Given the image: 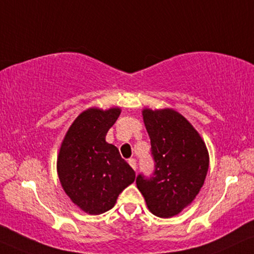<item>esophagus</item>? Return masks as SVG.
<instances>
[{"label": "esophagus", "instance_id": "obj_1", "mask_svg": "<svg viewBox=\"0 0 254 254\" xmlns=\"http://www.w3.org/2000/svg\"><path fill=\"white\" fill-rule=\"evenodd\" d=\"M127 163H129L131 168H132V169L134 170V171H136V169H137V162H136V159H134V158H130L129 160H127Z\"/></svg>", "mask_w": 254, "mask_h": 254}]
</instances>
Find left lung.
Here are the masks:
<instances>
[{"label": "left lung", "mask_w": 254, "mask_h": 254, "mask_svg": "<svg viewBox=\"0 0 254 254\" xmlns=\"http://www.w3.org/2000/svg\"><path fill=\"white\" fill-rule=\"evenodd\" d=\"M155 170L137 176L138 190L157 217L170 218L192 203L204 184L208 153L194 127L171 109L143 111Z\"/></svg>", "instance_id": "obj_1"}]
</instances>
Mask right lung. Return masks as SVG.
I'll return each instance as SVG.
<instances>
[{
  "label": "right lung",
  "mask_w": 254,
  "mask_h": 254,
  "mask_svg": "<svg viewBox=\"0 0 254 254\" xmlns=\"http://www.w3.org/2000/svg\"><path fill=\"white\" fill-rule=\"evenodd\" d=\"M120 114L118 108L82 112L61 146L57 159L60 182L70 199L86 213L107 212L136 178L117 147L105 142Z\"/></svg>",
  "instance_id": "right-lung-1"
}]
</instances>
